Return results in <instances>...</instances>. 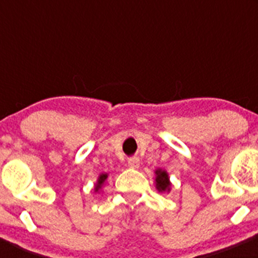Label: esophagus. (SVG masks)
I'll use <instances>...</instances> for the list:
<instances>
[{
  "instance_id": "obj_1",
  "label": "esophagus",
  "mask_w": 258,
  "mask_h": 258,
  "mask_svg": "<svg viewBox=\"0 0 258 258\" xmlns=\"http://www.w3.org/2000/svg\"><path fill=\"white\" fill-rule=\"evenodd\" d=\"M128 166L131 168H139L140 167V160L137 157L128 158Z\"/></svg>"
}]
</instances>
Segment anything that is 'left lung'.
I'll return each mask as SVG.
<instances>
[{"label": "left lung", "instance_id": "8db88e82", "mask_svg": "<svg viewBox=\"0 0 258 258\" xmlns=\"http://www.w3.org/2000/svg\"><path fill=\"white\" fill-rule=\"evenodd\" d=\"M156 187H157L158 191H170V181H168V175L165 171H156Z\"/></svg>", "mask_w": 258, "mask_h": 258}]
</instances>
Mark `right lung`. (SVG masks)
Wrapping results in <instances>:
<instances>
[{"instance_id": "right-lung-1", "label": "right lung", "mask_w": 258, "mask_h": 258, "mask_svg": "<svg viewBox=\"0 0 258 258\" xmlns=\"http://www.w3.org/2000/svg\"><path fill=\"white\" fill-rule=\"evenodd\" d=\"M106 178H107V175H101L100 176V178H98V182H97V184H96V191H98V189L101 188V186H102V183L103 182L106 181Z\"/></svg>"}]
</instances>
